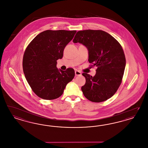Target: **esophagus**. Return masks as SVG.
Listing matches in <instances>:
<instances>
[{
	"instance_id": "esophagus-1",
	"label": "esophagus",
	"mask_w": 148,
	"mask_h": 148,
	"mask_svg": "<svg viewBox=\"0 0 148 148\" xmlns=\"http://www.w3.org/2000/svg\"><path fill=\"white\" fill-rule=\"evenodd\" d=\"M81 72L79 71H77L76 70L75 71V76H81Z\"/></svg>"
}]
</instances>
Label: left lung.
Masks as SVG:
<instances>
[{"mask_svg":"<svg viewBox=\"0 0 148 148\" xmlns=\"http://www.w3.org/2000/svg\"><path fill=\"white\" fill-rule=\"evenodd\" d=\"M88 48L89 59L97 67L95 76L83 73L86 84L82 91L86 98L94 102H101L114 95L124 75L126 59L119 42L110 34L101 30L78 31L73 40Z\"/></svg>","mask_w":148,"mask_h":148,"instance_id":"1","label":"left lung"}]
</instances>
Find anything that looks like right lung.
<instances>
[{
    "instance_id": "add662e5",
    "label": "right lung",
    "mask_w": 148,
    "mask_h": 148,
    "mask_svg": "<svg viewBox=\"0 0 148 148\" xmlns=\"http://www.w3.org/2000/svg\"><path fill=\"white\" fill-rule=\"evenodd\" d=\"M76 33V30H47L38 34L26 48L23 72L29 85L39 97L48 100L57 99L74 78L72 68L58 70L57 60L62 58L64 48Z\"/></svg>"
}]
</instances>
